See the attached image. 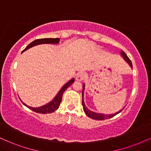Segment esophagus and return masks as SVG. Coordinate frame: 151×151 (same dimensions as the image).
I'll list each match as a JSON object with an SVG mask.
<instances>
[{"mask_svg":"<svg viewBox=\"0 0 151 151\" xmlns=\"http://www.w3.org/2000/svg\"><path fill=\"white\" fill-rule=\"evenodd\" d=\"M84 79V73H79L76 76V81H81Z\"/></svg>","mask_w":151,"mask_h":151,"instance_id":"1","label":"esophagus"}]
</instances>
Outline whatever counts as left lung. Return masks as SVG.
<instances>
[{"mask_svg": "<svg viewBox=\"0 0 151 151\" xmlns=\"http://www.w3.org/2000/svg\"><path fill=\"white\" fill-rule=\"evenodd\" d=\"M121 55L122 56L123 59H124L125 61L127 62L128 64H129V65L131 67V68H133L132 67V63H131V61L129 60V58H128L127 55H126L125 52H124L123 50H121ZM84 90H85V84L84 83V84H83V90H82V101H81V103H82V106H83V109H84V112H85L86 115L88 116L89 118H91V119H96V120H99V121H101V120H104V119H110V118H112L114 117V116H116V114H119L120 112H121V111L124 109L123 108L122 109H121L120 111H119L116 112V113L115 114H101V113H96V112H94L93 111L90 110L87 108V107L86 106L85 104H84Z\"/></svg>", "mask_w": 151, "mask_h": 151, "instance_id": "left-lung-1", "label": "left lung"}]
</instances>
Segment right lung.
<instances>
[{"label":"right lung","mask_w":151,"mask_h":151,"mask_svg":"<svg viewBox=\"0 0 151 151\" xmlns=\"http://www.w3.org/2000/svg\"><path fill=\"white\" fill-rule=\"evenodd\" d=\"M60 38H44V39H38L34 40L33 42H32L30 44H29L28 45L25 47V49L22 52L26 51L27 50L30 49V48L32 47L39 45H42V44H52V45H57L60 42ZM74 78L71 79L70 81H67V83L63 85V86L60 89V91H58V93H57L56 96L53 98V99L52 101H50L49 103L46 104L40 107H32L29 106L27 104H25L24 102H22L24 105L25 106H27V108H29L31 110H32L35 112H37L39 114H50L52 112H54L55 110H57L60 106V103L62 101V95H63L64 92L65 91V90L70 86L71 84H72V83H74Z\"/></svg>","instance_id":"1"}]
</instances>
